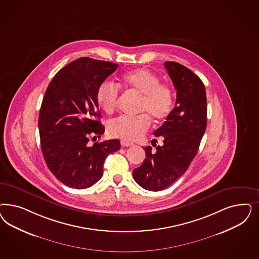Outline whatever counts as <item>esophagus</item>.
<instances>
[{"mask_svg":"<svg viewBox=\"0 0 259 259\" xmlns=\"http://www.w3.org/2000/svg\"><path fill=\"white\" fill-rule=\"evenodd\" d=\"M134 145V143L130 142V141H126V140H121V146L122 147H131V146H133Z\"/></svg>","mask_w":259,"mask_h":259,"instance_id":"esophagus-1","label":"esophagus"}]
</instances>
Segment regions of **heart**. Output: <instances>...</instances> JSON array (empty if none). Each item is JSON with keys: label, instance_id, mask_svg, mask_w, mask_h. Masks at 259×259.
Wrapping results in <instances>:
<instances>
[{"label": "heart", "instance_id": "heart-1", "mask_svg": "<svg viewBox=\"0 0 259 259\" xmlns=\"http://www.w3.org/2000/svg\"><path fill=\"white\" fill-rule=\"evenodd\" d=\"M119 85L139 95L141 101L138 116H119L109 121L108 132L111 136L125 140H136L150 128L152 117L162 123L170 115L175 107V92L170 84L161 83L158 75L148 68L134 69L121 76ZM119 88L112 82L105 81L96 92V101L100 109L111 114L116 109Z\"/></svg>", "mask_w": 259, "mask_h": 259}]
</instances>
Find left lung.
I'll list each match as a JSON object with an SVG mask.
<instances>
[{
    "label": "left lung",
    "instance_id": "1",
    "mask_svg": "<svg viewBox=\"0 0 259 259\" xmlns=\"http://www.w3.org/2000/svg\"><path fill=\"white\" fill-rule=\"evenodd\" d=\"M176 90V107L153 134L162 139L156 149L145 147L146 158L134 168V180L145 190L159 192L183 176L195 157L207 125V97L203 82L188 67L165 62ZM156 139L151 141L153 146Z\"/></svg>",
    "mask_w": 259,
    "mask_h": 259
}]
</instances>
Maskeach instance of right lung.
Returning <instances> with one entry per match:
<instances>
[{"label": "right lung", "instance_id": "right-lung-1", "mask_svg": "<svg viewBox=\"0 0 259 259\" xmlns=\"http://www.w3.org/2000/svg\"><path fill=\"white\" fill-rule=\"evenodd\" d=\"M118 65L83 57L69 63L51 80L39 114L45 161L60 182L87 189L98 182L108 155L120 149L118 139L95 142L105 133L96 92Z\"/></svg>", "mask_w": 259, "mask_h": 259}]
</instances>
